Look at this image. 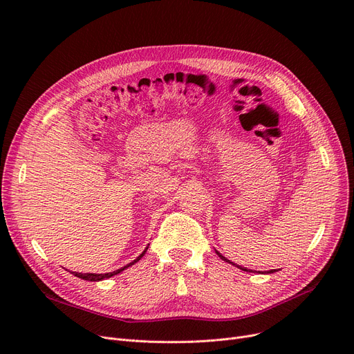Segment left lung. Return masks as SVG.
<instances>
[{"label":"left lung","instance_id":"obj_1","mask_svg":"<svg viewBox=\"0 0 354 354\" xmlns=\"http://www.w3.org/2000/svg\"><path fill=\"white\" fill-rule=\"evenodd\" d=\"M216 254H218V257H219V258H221V259H224V261H227V263H230V264H232V266H235V264H234V263H231V261H230V259H227V258H225V257H224V255H222V254H219V252H218V251H216ZM236 267H238V268H241V270H244V271H248V270H247V268H244V267H239V266H236ZM274 271H277V270H271V271H267V272H270V274H271V272H274Z\"/></svg>","mask_w":354,"mask_h":354}]
</instances>
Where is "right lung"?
<instances>
[{
	"label": "right lung",
	"mask_w": 354,
	"mask_h": 354,
	"mask_svg": "<svg viewBox=\"0 0 354 354\" xmlns=\"http://www.w3.org/2000/svg\"><path fill=\"white\" fill-rule=\"evenodd\" d=\"M147 251V248L135 259V261H132L130 264H127L126 267H123V268H120V270H116V271H113V272H107V274H82V272H71V274H74L76 277H79V278H83V280H87V281H100V280H104V278H109V277H111V275H116V274H119L120 271H123L124 268H127V267H130V266H133L135 263H138L139 259L145 255V252Z\"/></svg>",
	"instance_id": "add662e5"
}]
</instances>
